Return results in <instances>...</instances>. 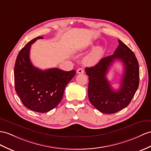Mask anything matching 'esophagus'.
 <instances>
[{"mask_svg": "<svg viewBox=\"0 0 151 151\" xmlns=\"http://www.w3.org/2000/svg\"><path fill=\"white\" fill-rule=\"evenodd\" d=\"M77 73H84V69L82 68H80L78 69V70H77Z\"/></svg>", "mask_w": 151, "mask_h": 151, "instance_id": "34e87169", "label": "esophagus"}]
</instances>
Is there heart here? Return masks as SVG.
Listing matches in <instances>:
<instances>
[{
  "label": "heart",
  "instance_id": "heart-1",
  "mask_svg": "<svg viewBox=\"0 0 151 151\" xmlns=\"http://www.w3.org/2000/svg\"><path fill=\"white\" fill-rule=\"evenodd\" d=\"M102 54H103V49L100 47H97L84 58L83 62L84 65L90 66V67L96 65L100 60Z\"/></svg>",
  "mask_w": 151,
  "mask_h": 151
}]
</instances>
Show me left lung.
Listing matches in <instances>:
<instances>
[{"label":"left lung","instance_id":"1","mask_svg":"<svg viewBox=\"0 0 151 151\" xmlns=\"http://www.w3.org/2000/svg\"><path fill=\"white\" fill-rule=\"evenodd\" d=\"M119 43L113 55L101 59L94 67L85 68L89 76V100L99 111L106 114L115 113L127 107L139 86V65L135 54L120 40ZM116 60L122 62L124 68L119 91H114L106 78L109 67Z\"/></svg>","mask_w":151,"mask_h":151}]
</instances>
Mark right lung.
Listing matches in <instances>:
<instances>
[{
    "mask_svg": "<svg viewBox=\"0 0 151 151\" xmlns=\"http://www.w3.org/2000/svg\"><path fill=\"white\" fill-rule=\"evenodd\" d=\"M38 36L29 42L18 53L14 69L15 90L22 104L36 112L46 113L54 109L63 97L65 88L76 74L58 68L42 70L35 67L29 58L31 47Z\"/></svg>",
    "mask_w": 151,
    "mask_h": 151,
    "instance_id": "1",
    "label": "right lung"
}]
</instances>
